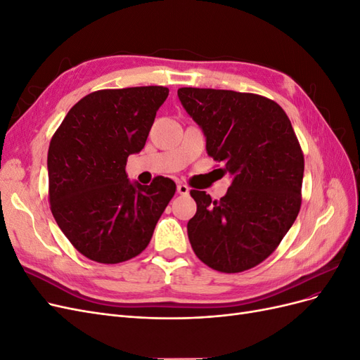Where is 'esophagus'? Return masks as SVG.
Segmentation results:
<instances>
[{
    "label": "esophagus",
    "mask_w": 360,
    "mask_h": 360,
    "mask_svg": "<svg viewBox=\"0 0 360 360\" xmlns=\"http://www.w3.org/2000/svg\"><path fill=\"white\" fill-rule=\"evenodd\" d=\"M189 191H191V189L186 186V184H183V183L177 184V192H179L180 195H188Z\"/></svg>",
    "instance_id": "1"
}]
</instances>
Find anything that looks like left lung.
<instances>
[{
	"instance_id": "obj_1",
	"label": "left lung",
	"mask_w": 360,
	"mask_h": 360,
	"mask_svg": "<svg viewBox=\"0 0 360 360\" xmlns=\"http://www.w3.org/2000/svg\"><path fill=\"white\" fill-rule=\"evenodd\" d=\"M205 136L207 155L224 162L231 186L219 201L191 191L193 252L209 267L238 274L264 261L296 221L304 160L290 118L267 97L213 89H179Z\"/></svg>"
}]
</instances>
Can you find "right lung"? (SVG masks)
<instances>
[{
    "label": "right lung",
    "mask_w": 360,
    "mask_h": 360,
    "mask_svg": "<svg viewBox=\"0 0 360 360\" xmlns=\"http://www.w3.org/2000/svg\"><path fill=\"white\" fill-rule=\"evenodd\" d=\"M167 86L90 93L53 134L48 150L51 212L82 255L117 264L143 252L176 183L130 181L126 162L144 148Z\"/></svg>",
    "instance_id": "obj_1"
}]
</instances>
